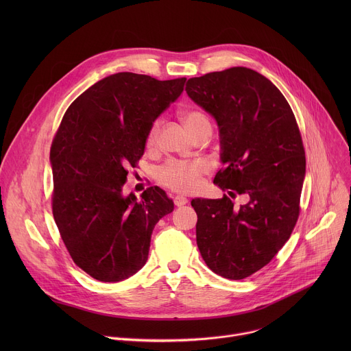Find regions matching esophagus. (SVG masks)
<instances>
[{"mask_svg":"<svg viewBox=\"0 0 351 351\" xmlns=\"http://www.w3.org/2000/svg\"><path fill=\"white\" fill-rule=\"evenodd\" d=\"M187 202H189V199H187L186 197H183V195H175V197H173V204H175L176 207H182V206H184Z\"/></svg>","mask_w":351,"mask_h":351,"instance_id":"obj_1","label":"esophagus"}]
</instances>
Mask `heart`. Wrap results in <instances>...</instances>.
Wrapping results in <instances>:
<instances>
[{"label": "heart", "mask_w": 351, "mask_h": 351, "mask_svg": "<svg viewBox=\"0 0 351 351\" xmlns=\"http://www.w3.org/2000/svg\"><path fill=\"white\" fill-rule=\"evenodd\" d=\"M180 119L187 132L194 137L213 132L208 117L198 110H186L180 114ZM161 121H156L147 133L145 145L153 148L157 144ZM210 172V165L204 161H168L157 171V180L161 186L182 194L194 193L202 186L203 176Z\"/></svg>", "instance_id": "b5f03b06"}]
</instances>
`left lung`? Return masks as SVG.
I'll use <instances>...</instances> for the list:
<instances>
[{
    "label": "left lung",
    "instance_id": "obj_1",
    "mask_svg": "<svg viewBox=\"0 0 351 351\" xmlns=\"http://www.w3.org/2000/svg\"><path fill=\"white\" fill-rule=\"evenodd\" d=\"M186 93L218 122L225 164L214 183L248 203L194 198L197 245L208 268L232 280L271 263L300 215L306 152L295 117L278 87L258 72L233 66L191 77Z\"/></svg>",
    "mask_w": 351,
    "mask_h": 351
}]
</instances>
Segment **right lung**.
I'll use <instances>...</instances> for the list:
<instances>
[{
  "label": "right lung",
  "mask_w": 351,
  "mask_h": 351,
  "mask_svg": "<svg viewBox=\"0 0 351 351\" xmlns=\"http://www.w3.org/2000/svg\"><path fill=\"white\" fill-rule=\"evenodd\" d=\"M186 77L121 72L97 82L66 110L53 138L51 207L73 263L99 282L134 275L156 223L173 211L158 186L122 195L153 122L182 94Z\"/></svg>",
  "instance_id": "1"
}]
</instances>
